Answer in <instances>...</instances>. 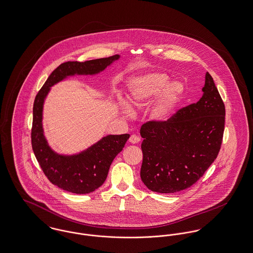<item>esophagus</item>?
I'll return each instance as SVG.
<instances>
[{"label": "esophagus", "instance_id": "1", "mask_svg": "<svg viewBox=\"0 0 253 253\" xmlns=\"http://www.w3.org/2000/svg\"><path fill=\"white\" fill-rule=\"evenodd\" d=\"M129 141L131 143H133V144H135V143H138L140 141V138L137 135H135V134H132L130 136V138H129Z\"/></svg>", "mask_w": 253, "mask_h": 253}]
</instances>
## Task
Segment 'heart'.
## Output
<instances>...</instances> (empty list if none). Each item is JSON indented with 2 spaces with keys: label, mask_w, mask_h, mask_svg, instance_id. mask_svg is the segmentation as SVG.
Instances as JSON below:
<instances>
[{
  "label": "heart",
  "mask_w": 253,
  "mask_h": 253,
  "mask_svg": "<svg viewBox=\"0 0 253 253\" xmlns=\"http://www.w3.org/2000/svg\"><path fill=\"white\" fill-rule=\"evenodd\" d=\"M168 81L169 76L161 72H153L133 78L129 83L130 103L140 108L161 92L152 108L151 117L157 121L166 120L180 99L184 89L182 83L173 81L167 84Z\"/></svg>",
  "instance_id": "obj_1"
}]
</instances>
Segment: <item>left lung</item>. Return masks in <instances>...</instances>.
Here are the masks:
<instances>
[{"instance_id":"1","label":"left lung","mask_w":253,"mask_h":253,"mask_svg":"<svg viewBox=\"0 0 253 253\" xmlns=\"http://www.w3.org/2000/svg\"><path fill=\"white\" fill-rule=\"evenodd\" d=\"M204 94L167 120L142 124L143 161L140 178L150 190L176 193L203 177L216 160L223 141L225 108L207 73Z\"/></svg>"}]
</instances>
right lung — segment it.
Returning <instances> with one entry per match:
<instances>
[{
    "mask_svg": "<svg viewBox=\"0 0 253 253\" xmlns=\"http://www.w3.org/2000/svg\"><path fill=\"white\" fill-rule=\"evenodd\" d=\"M119 55L85 62H66L47 77L33 103L31 146L45 177L61 189L75 194H88L100 187L110 166L122 151L130 134L107 135L79 155L66 157L55 154L46 144L42 128V111L49 87L68 75H94L103 71Z\"/></svg>",
    "mask_w": 253,
    "mask_h": 253,
    "instance_id": "add662e5",
    "label": "right lung"
}]
</instances>
